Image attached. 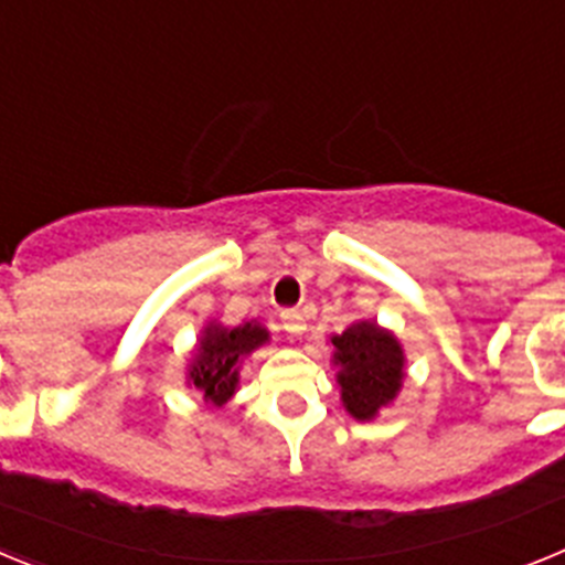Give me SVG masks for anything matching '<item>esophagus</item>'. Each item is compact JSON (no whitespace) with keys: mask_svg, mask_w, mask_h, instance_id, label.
Here are the masks:
<instances>
[{"mask_svg":"<svg viewBox=\"0 0 565 565\" xmlns=\"http://www.w3.org/2000/svg\"><path fill=\"white\" fill-rule=\"evenodd\" d=\"M279 319H282V328H286L288 337H302L306 333V313L299 308H286L279 313Z\"/></svg>","mask_w":565,"mask_h":565,"instance_id":"1","label":"esophagus"}]
</instances>
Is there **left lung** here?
Segmentation results:
<instances>
[{"mask_svg":"<svg viewBox=\"0 0 565 565\" xmlns=\"http://www.w3.org/2000/svg\"><path fill=\"white\" fill-rule=\"evenodd\" d=\"M337 382L344 411L356 422H373L393 402L404 382V351L391 331L364 319L331 337Z\"/></svg>","mask_w":565,"mask_h":565,"instance_id":"8db88e82","label":"left lung"}]
</instances>
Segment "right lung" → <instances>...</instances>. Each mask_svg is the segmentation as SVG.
Listing matches in <instances>:
<instances>
[{
  "mask_svg": "<svg viewBox=\"0 0 565 565\" xmlns=\"http://www.w3.org/2000/svg\"><path fill=\"white\" fill-rule=\"evenodd\" d=\"M268 342V331L257 319L243 322L237 328H226L221 322H209L201 331L189 364L186 384L198 387L203 402L223 407L234 396L239 382V364L259 344Z\"/></svg>",
  "mask_w": 565,
  "mask_h": 565,
  "instance_id": "add662e5",
  "label": "right lung"
}]
</instances>
